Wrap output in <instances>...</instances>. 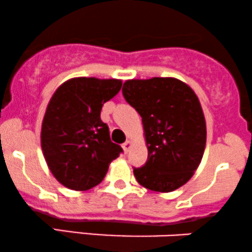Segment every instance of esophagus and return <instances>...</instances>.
<instances>
[{
    "label": "esophagus",
    "mask_w": 252,
    "mask_h": 252,
    "mask_svg": "<svg viewBox=\"0 0 252 252\" xmlns=\"http://www.w3.org/2000/svg\"><path fill=\"white\" fill-rule=\"evenodd\" d=\"M131 146H132V143L130 142V141H126V142H124L123 143V150H124V153H129V150H130V148H131Z\"/></svg>",
    "instance_id": "esophagus-1"
}]
</instances>
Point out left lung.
I'll use <instances>...</instances> for the list:
<instances>
[{
	"label": "left lung",
	"mask_w": 252,
	"mask_h": 252,
	"mask_svg": "<svg viewBox=\"0 0 252 252\" xmlns=\"http://www.w3.org/2000/svg\"><path fill=\"white\" fill-rule=\"evenodd\" d=\"M124 99L142 117L148 160L134 167L138 184L155 192H172L192 178L205 144L206 123L198 97L175 78L126 80Z\"/></svg>",
	"instance_id": "1"
}]
</instances>
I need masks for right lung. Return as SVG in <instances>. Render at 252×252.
Masks as SVG:
<instances>
[{
  "label": "right lung",
  "mask_w": 252,
  "mask_h": 252,
  "mask_svg": "<svg viewBox=\"0 0 252 252\" xmlns=\"http://www.w3.org/2000/svg\"><path fill=\"white\" fill-rule=\"evenodd\" d=\"M117 79L74 78L51 98L42 121L41 148L48 168L60 184L86 190L103 181L109 163L123 149L111 142L100 120L103 104L120 92Z\"/></svg>",
  "instance_id": "obj_1"
}]
</instances>
